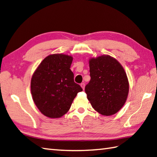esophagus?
Listing matches in <instances>:
<instances>
[{
    "mask_svg": "<svg viewBox=\"0 0 157 157\" xmlns=\"http://www.w3.org/2000/svg\"><path fill=\"white\" fill-rule=\"evenodd\" d=\"M80 86H81V87L82 88V89L84 90V88H85V84H84V83H82Z\"/></svg>",
    "mask_w": 157,
    "mask_h": 157,
    "instance_id": "1",
    "label": "esophagus"
}]
</instances>
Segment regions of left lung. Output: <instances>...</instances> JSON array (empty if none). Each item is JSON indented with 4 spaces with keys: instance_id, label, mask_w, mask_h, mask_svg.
Masks as SVG:
<instances>
[{
    "instance_id": "8db88e82",
    "label": "left lung",
    "mask_w": 157,
    "mask_h": 157,
    "mask_svg": "<svg viewBox=\"0 0 157 157\" xmlns=\"http://www.w3.org/2000/svg\"><path fill=\"white\" fill-rule=\"evenodd\" d=\"M90 81L85 92L92 106L100 114L113 115L121 109L128 98L129 82L120 63L103 55L89 60Z\"/></svg>"
}]
</instances>
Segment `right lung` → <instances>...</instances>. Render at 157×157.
<instances>
[{"mask_svg":"<svg viewBox=\"0 0 157 157\" xmlns=\"http://www.w3.org/2000/svg\"><path fill=\"white\" fill-rule=\"evenodd\" d=\"M71 56L52 54L46 56L33 73L31 93L36 106L49 118H59L68 112L82 88L74 82L70 69Z\"/></svg>","mask_w":157,"mask_h":157,"instance_id":"obj_1","label":"right lung"}]
</instances>
